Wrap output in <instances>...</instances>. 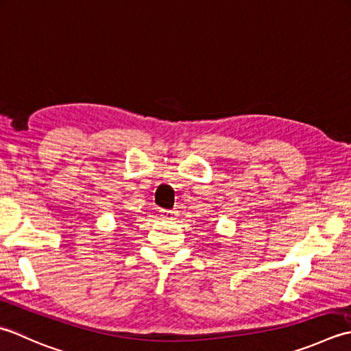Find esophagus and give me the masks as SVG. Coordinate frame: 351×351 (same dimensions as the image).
I'll use <instances>...</instances> for the list:
<instances>
[{"label": "esophagus", "mask_w": 351, "mask_h": 351, "mask_svg": "<svg viewBox=\"0 0 351 351\" xmlns=\"http://www.w3.org/2000/svg\"><path fill=\"white\" fill-rule=\"evenodd\" d=\"M177 210H168V209H160V217L167 219H176L177 218Z\"/></svg>", "instance_id": "1"}]
</instances>
